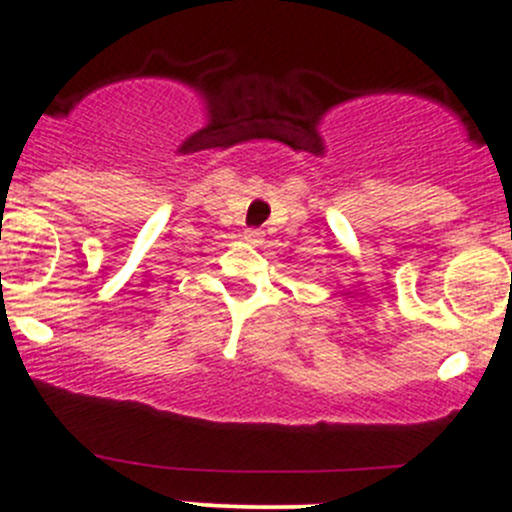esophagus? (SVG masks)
<instances>
[{
  "label": "esophagus",
  "instance_id": "34e87169",
  "mask_svg": "<svg viewBox=\"0 0 512 512\" xmlns=\"http://www.w3.org/2000/svg\"><path fill=\"white\" fill-rule=\"evenodd\" d=\"M242 237H245V242H250V245H262V237H265V232L252 230L250 227V230H245V235Z\"/></svg>",
  "mask_w": 512,
  "mask_h": 512
}]
</instances>
